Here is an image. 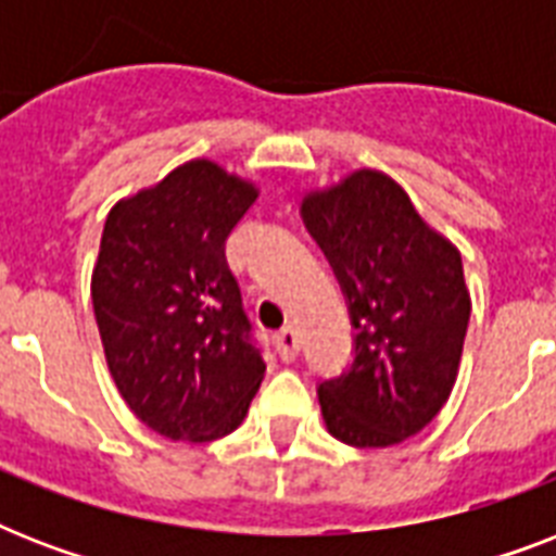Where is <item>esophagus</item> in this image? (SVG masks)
<instances>
[{"mask_svg":"<svg viewBox=\"0 0 556 556\" xmlns=\"http://www.w3.org/2000/svg\"><path fill=\"white\" fill-rule=\"evenodd\" d=\"M274 346H277L279 357L282 361H294L296 355H300V334H296L294 326H286V329L277 331V338H274Z\"/></svg>","mask_w":556,"mask_h":556,"instance_id":"obj_1","label":"esophagus"}]
</instances>
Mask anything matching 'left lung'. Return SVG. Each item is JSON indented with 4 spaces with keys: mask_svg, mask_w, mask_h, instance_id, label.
Wrapping results in <instances>:
<instances>
[{
    "mask_svg": "<svg viewBox=\"0 0 556 556\" xmlns=\"http://www.w3.org/2000/svg\"><path fill=\"white\" fill-rule=\"evenodd\" d=\"M355 329L352 364L320 380L323 418L352 447H389L421 432L456 383L470 294L462 256L401 187L361 169L303 199Z\"/></svg>",
    "mask_w": 556,
    "mask_h": 556,
    "instance_id": "obj_1",
    "label": "left lung"
}]
</instances>
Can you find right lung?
Instances as JSON below:
<instances>
[{"label":"right lung","mask_w":556,"mask_h":556,"mask_svg":"<svg viewBox=\"0 0 556 556\" xmlns=\"http://www.w3.org/2000/svg\"><path fill=\"white\" fill-rule=\"evenodd\" d=\"M256 187L190 161L106 216L91 303L106 364L147 427L213 441L242 424L265 361L225 244Z\"/></svg>","instance_id":"right-lung-1"}]
</instances>
